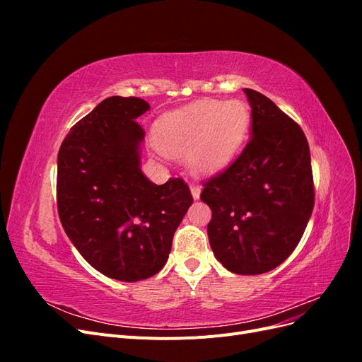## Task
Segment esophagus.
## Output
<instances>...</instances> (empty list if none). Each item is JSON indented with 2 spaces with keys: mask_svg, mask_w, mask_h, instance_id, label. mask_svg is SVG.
<instances>
[{
  "mask_svg": "<svg viewBox=\"0 0 362 362\" xmlns=\"http://www.w3.org/2000/svg\"><path fill=\"white\" fill-rule=\"evenodd\" d=\"M190 192H192V196H193V199H199V196H201V187L196 182H192L190 184Z\"/></svg>",
  "mask_w": 362,
  "mask_h": 362,
  "instance_id": "obj_1",
  "label": "esophagus"
}]
</instances>
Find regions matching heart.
<instances>
[{"mask_svg":"<svg viewBox=\"0 0 362 362\" xmlns=\"http://www.w3.org/2000/svg\"><path fill=\"white\" fill-rule=\"evenodd\" d=\"M249 112L240 101L204 100L163 115L154 125L156 145L169 154H189L199 172L225 168L242 146Z\"/></svg>","mask_w":362,"mask_h":362,"instance_id":"heart-1","label":"heart"}]
</instances>
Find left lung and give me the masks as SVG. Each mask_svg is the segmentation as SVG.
Returning <instances> with one entry per match:
<instances>
[{"label":"left lung","mask_w":362,"mask_h":362,"mask_svg":"<svg viewBox=\"0 0 362 362\" xmlns=\"http://www.w3.org/2000/svg\"><path fill=\"white\" fill-rule=\"evenodd\" d=\"M252 136L229 166L204 181L214 257L237 275L278 267L298 246L314 208L308 140L262 93L245 89Z\"/></svg>","instance_id":"1"}]
</instances>
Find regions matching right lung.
<instances>
[{
  "mask_svg": "<svg viewBox=\"0 0 362 362\" xmlns=\"http://www.w3.org/2000/svg\"><path fill=\"white\" fill-rule=\"evenodd\" d=\"M149 104L110 96L76 122L57 157V210L64 233L89 264L117 281L154 276L193 202L182 178L157 185L140 170Z\"/></svg>",
  "mask_w": 362,
  "mask_h": 362,
  "instance_id": "obj_1",
  "label": "right lung"
}]
</instances>
